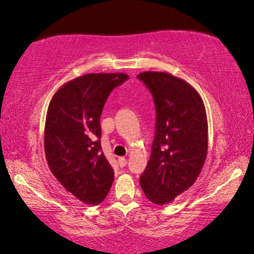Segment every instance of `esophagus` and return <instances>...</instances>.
<instances>
[{
  "label": "esophagus",
  "instance_id": "obj_1",
  "mask_svg": "<svg viewBox=\"0 0 254 254\" xmlns=\"http://www.w3.org/2000/svg\"><path fill=\"white\" fill-rule=\"evenodd\" d=\"M118 161H119V165H120V168H124V166H126V165H127V159L125 158V157H120L119 159H118Z\"/></svg>",
  "mask_w": 254,
  "mask_h": 254
}]
</instances>
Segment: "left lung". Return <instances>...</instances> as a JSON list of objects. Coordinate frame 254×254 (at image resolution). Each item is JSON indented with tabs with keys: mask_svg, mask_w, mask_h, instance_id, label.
Segmentation results:
<instances>
[{
	"mask_svg": "<svg viewBox=\"0 0 254 254\" xmlns=\"http://www.w3.org/2000/svg\"><path fill=\"white\" fill-rule=\"evenodd\" d=\"M137 78L156 107L155 138L140 184L151 202L165 204L195 183L206 161V109L192 85L169 72L143 71Z\"/></svg>",
	"mask_w": 254,
	"mask_h": 254,
	"instance_id": "obj_1",
	"label": "left lung"
}]
</instances>
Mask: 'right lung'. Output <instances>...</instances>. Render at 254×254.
I'll return each mask as SVG.
<instances>
[{
	"instance_id": "obj_1",
	"label": "right lung",
	"mask_w": 254,
	"mask_h": 254,
	"mask_svg": "<svg viewBox=\"0 0 254 254\" xmlns=\"http://www.w3.org/2000/svg\"><path fill=\"white\" fill-rule=\"evenodd\" d=\"M129 78L123 72L86 74L62 85L48 105L45 154L52 173L72 195L99 204L114 171L100 145V116L107 97Z\"/></svg>"
}]
</instances>
